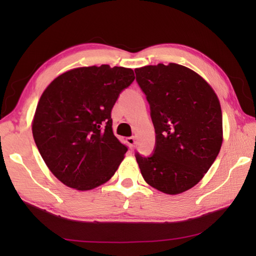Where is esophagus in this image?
Instances as JSON below:
<instances>
[{"label": "esophagus", "mask_w": 256, "mask_h": 256, "mask_svg": "<svg viewBox=\"0 0 256 256\" xmlns=\"http://www.w3.org/2000/svg\"><path fill=\"white\" fill-rule=\"evenodd\" d=\"M126 144H128V146H130V149L133 150L134 146H136V138H134L133 136L126 138Z\"/></svg>", "instance_id": "esophagus-1"}]
</instances>
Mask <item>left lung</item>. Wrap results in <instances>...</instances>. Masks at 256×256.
<instances>
[{"label": "left lung", "mask_w": 256, "mask_h": 256, "mask_svg": "<svg viewBox=\"0 0 256 256\" xmlns=\"http://www.w3.org/2000/svg\"><path fill=\"white\" fill-rule=\"evenodd\" d=\"M156 132L151 157L136 154L144 180L176 196L200 182L222 144V112L214 90L190 68L170 63L136 68Z\"/></svg>", "instance_id": "8db88e82"}]
</instances>
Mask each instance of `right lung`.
<instances>
[{
    "instance_id": "right-lung-1",
    "label": "right lung",
    "mask_w": 256,
    "mask_h": 256,
    "mask_svg": "<svg viewBox=\"0 0 256 256\" xmlns=\"http://www.w3.org/2000/svg\"><path fill=\"white\" fill-rule=\"evenodd\" d=\"M134 79L132 68L82 66L56 76L44 90L32 136L48 170L64 185L89 190L118 170L128 148L112 133L110 112Z\"/></svg>"
}]
</instances>
